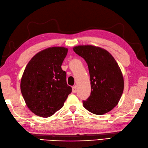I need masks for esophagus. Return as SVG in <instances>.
I'll return each mask as SVG.
<instances>
[{
	"label": "esophagus",
	"instance_id": "esophagus-1",
	"mask_svg": "<svg viewBox=\"0 0 148 148\" xmlns=\"http://www.w3.org/2000/svg\"><path fill=\"white\" fill-rule=\"evenodd\" d=\"M77 86H74L72 87V92L73 93H77Z\"/></svg>",
	"mask_w": 148,
	"mask_h": 148
}]
</instances>
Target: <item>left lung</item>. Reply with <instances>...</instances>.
Masks as SVG:
<instances>
[{"instance_id":"1","label":"left lung","mask_w":148,"mask_h":148,"mask_svg":"<svg viewBox=\"0 0 148 148\" xmlns=\"http://www.w3.org/2000/svg\"><path fill=\"white\" fill-rule=\"evenodd\" d=\"M75 52L85 59L88 66L91 91L83 101V106L95 114L109 112L118 105L124 90L120 68L107 50L93 45H78Z\"/></svg>"}]
</instances>
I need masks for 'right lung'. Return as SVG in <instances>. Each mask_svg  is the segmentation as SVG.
<instances>
[{"label": "right lung", "instance_id": "obj_1", "mask_svg": "<svg viewBox=\"0 0 148 148\" xmlns=\"http://www.w3.org/2000/svg\"><path fill=\"white\" fill-rule=\"evenodd\" d=\"M67 53V48L63 47L43 50L32 58L23 71L21 93L27 107L38 116H52L71 92L61 67Z\"/></svg>", "mask_w": 148, "mask_h": 148}]
</instances>
